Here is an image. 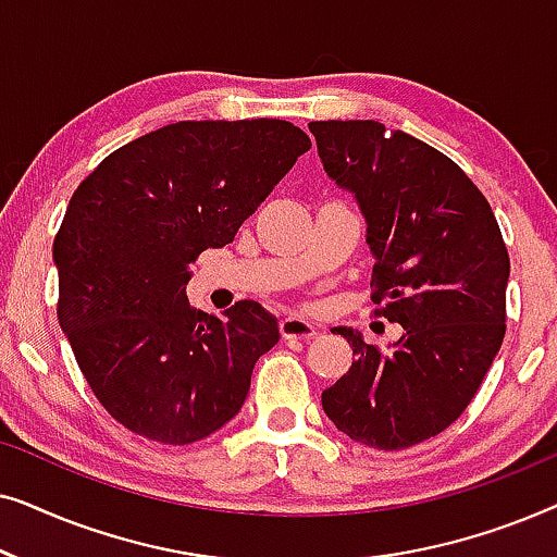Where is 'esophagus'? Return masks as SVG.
Wrapping results in <instances>:
<instances>
[{
	"label": "esophagus",
	"mask_w": 557,
	"mask_h": 557,
	"mask_svg": "<svg viewBox=\"0 0 557 557\" xmlns=\"http://www.w3.org/2000/svg\"><path fill=\"white\" fill-rule=\"evenodd\" d=\"M278 330L284 339H309L317 334V324L309 322V319H304V317L292 314V317L281 319Z\"/></svg>",
	"instance_id": "obj_1"
}]
</instances>
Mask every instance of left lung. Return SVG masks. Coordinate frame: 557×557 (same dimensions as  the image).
<instances>
[{
	"instance_id": "8db88e82",
	"label": "left lung",
	"mask_w": 557,
	"mask_h": 557,
	"mask_svg": "<svg viewBox=\"0 0 557 557\" xmlns=\"http://www.w3.org/2000/svg\"><path fill=\"white\" fill-rule=\"evenodd\" d=\"M330 177L368 220L372 301L406 334L391 352L352 342V368L322 393L357 444L400 451L459 418L507 332L509 253L497 218L461 166L377 121H311Z\"/></svg>"
}]
</instances>
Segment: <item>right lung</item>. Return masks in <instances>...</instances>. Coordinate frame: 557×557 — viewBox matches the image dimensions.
I'll list each match as a JSON object with an SVG mask.
<instances>
[{
  "mask_svg": "<svg viewBox=\"0 0 557 557\" xmlns=\"http://www.w3.org/2000/svg\"><path fill=\"white\" fill-rule=\"evenodd\" d=\"M309 149L281 119L177 121L73 193L52 240L58 319L98 403L136 436L187 446L240 410L278 324L250 299L223 317L193 309L187 269L233 243Z\"/></svg>",
  "mask_w": 557,
  "mask_h": 557,
  "instance_id": "add662e5",
  "label": "right lung"
}]
</instances>
